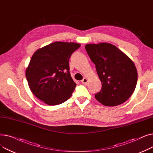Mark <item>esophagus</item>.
Masks as SVG:
<instances>
[{
	"mask_svg": "<svg viewBox=\"0 0 153 153\" xmlns=\"http://www.w3.org/2000/svg\"><path fill=\"white\" fill-rule=\"evenodd\" d=\"M82 83L83 84H86L87 83V82H88V79H87V78H85V77H84L82 80Z\"/></svg>",
	"mask_w": 153,
	"mask_h": 153,
	"instance_id": "esophagus-1",
	"label": "esophagus"
}]
</instances>
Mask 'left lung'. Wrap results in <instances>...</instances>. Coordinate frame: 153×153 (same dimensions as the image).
<instances>
[{"mask_svg":"<svg viewBox=\"0 0 153 153\" xmlns=\"http://www.w3.org/2000/svg\"><path fill=\"white\" fill-rule=\"evenodd\" d=\"M85 48L102 82L95 99L108 107L126 102L134 91L138 80L137 70L131 59L108 43L87 44Z\"/></svg>","mask_w":153,"mask_h":153,"instance_id":"1","label":"left lung"}]
</instances>
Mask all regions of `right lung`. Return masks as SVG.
<instances>
[{"label":"right lung","instance_id":"right-lung-1","mask_svg":"<svg viewBox=\"0 0 153 153\" xmlns=\"http://www.w3.org/2000/svg\"><path fill=\"white\" fill-rule=\"evenodd\" d=\"M80 46L76 43L56 42L35 51L25 75L31 91L38 99L56 105L71 97L76 84L71 76L69 59Z\"/></svg>","mask_w":153,"mask_h":153}]
</instances>
